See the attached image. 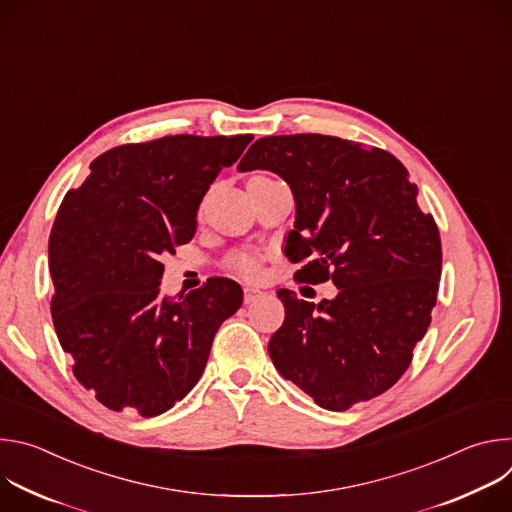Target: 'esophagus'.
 <instances>
[{"instance_id": "obj_1", "label": "esophagus", "mask_w": 512, "mask_h": 512, "mask_svg": "<svg viewBox=\"0 0 512 512\" xmlns=\"http://www.w3.org/2000/svg\"><path fill=\"white\" fill-rule=\"evenodd\" d=\"M263 296V291L261 289H255V287H245V304H253V302H257L259 298Z\"/></svg>"}]
</instances>
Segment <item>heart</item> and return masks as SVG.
Listing matches in <instances>:
<instances>
[{
  "label": "heart",
  "mask_w": 512,
  "mask_h": 512,
  "mask_svg": "<svg viewBox=\"0 0 512 512\" xmlns=\"http://www.w3.org/2000/svg\"><path fill=\"white\" fill-rule=\"evenodd\" d=\"M257 178H263V176H257ZM233 267L243 275V277H257L259 273V259L255 255H249V253H239L233 257Z\"/></svg>",
  "instance_id": "b5f03b06"
}]
</instances>
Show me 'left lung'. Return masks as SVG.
Segmentation results:
<instances>
[{
    "label": "left lung",
    "mask_w": 512,
    "mask_h": 512,
    "mask_svg": "<svg viewBox=\"0 0 512 512\" xmlns=\"http://www.w3.org/2000/svg\"><path fill=\"white\" fill-rule=\"evenodd\" d=\"M239 172L269 170L296 200L285 255L308 283L332 279L334 300L279 289L285 320L269 340L283 379L320 407L346 411L391 389L425 336L442 273V241L417 186L385 150L332 135L257 139Z\"/></svg>",
    "instance_id": "obj_1"
}]
</instances>
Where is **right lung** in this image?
<instances>
[{
    "instance_id": "1",
    "label": "right lung",
    "mask_w": 512,
    "mask_h": 512,
    "mask_svg": "<svg viewBox=\"0 0 512 512\" xmlns=\"http://www.w3.org/2000/svg\"><path fill=\"white\" fill-rule=\"evenodd\" d=\"M251 135H168L101 154L68 190L50 233V304L72 373L113 411L156 417L202 377L214 334L243 304V289L210 277L164 296V255L196 233L198 206Z\"/></svg>"
}]
</instances>
